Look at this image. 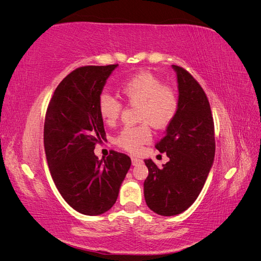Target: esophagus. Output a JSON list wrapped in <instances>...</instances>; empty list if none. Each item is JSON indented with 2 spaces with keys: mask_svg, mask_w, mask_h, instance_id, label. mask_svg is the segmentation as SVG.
<instances>
[{
  "mask_svg": "<svg viewBox=\"0 0 261 261\" xmlns=\"http://www.w3.org/2000/svg\"><path fill=\"white\" fill-rule=\"evenodd\" d=\"M141 163H143V160L139 159V158H135V156L132 158V164L133 165H138V164H141Z\"/></svg>",
  "mask_w": 261,
  "mask_h": 261,
  "instance_id": "34e87169",
  "label": "esophagus"
}]
</instances>
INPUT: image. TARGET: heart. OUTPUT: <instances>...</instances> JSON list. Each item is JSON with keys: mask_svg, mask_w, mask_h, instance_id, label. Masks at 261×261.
<instances>
[{"mask_svg": "<svg viewBox=\"0 0 261 261\" xmlns=\"http://www.w3.org/2000/svg\"><path fill=\"white\" fill-rule=\"evenodd\" d=\"M118 92L130 106H138L137 126L124 127L115 137V143L124 150L137 153L151 138L149 124L156 129H164L174 121L178 111V94L172 87L164 85L160 77L149 72L130 76L118 86ZM123 106L108 93L98 100L99 115L107 125H114L120 118Z\"/></svg>", "mask_w": 261, "mask_h": 261, "instance_id": "1", "label": "heart"}]
</instances>
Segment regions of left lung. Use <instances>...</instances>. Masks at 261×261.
Instances as JSON below:
<instances>
[{"mask_svg": "<svg viewBox=\"0 0 261 261\" xmlns=\"http://www.w3.org/2000/svg\"><path fill=\"white\" fill-rule=\"evenodd\" d=\"M172 66L177 74L178 111L155 144L170 160L161 168L145 160L149 174L144 183L147 206L165 217L179 215L194 203L216 152L215 123L206 93L185 68Z\"/></svg>", "mask_w": 261, "mask_h": 261, "instance_id": "8db88e82", "label": "left lung"}]
</instances>
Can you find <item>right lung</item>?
<instances>
[{"label": "right lung", "mask_w": 261, "mask_h": 261, "mask_svg": "<svg viewBox=\"0 0 261 261\" xmlns=\"http://www.w3.org/2000/svg\"><path fill=\"white\" fill-rule=\"evenodd\" d=\"M117 66H82L55 89L46 109L43 143L51 176L63 198L86 216L107 212L115 203L130 158L112 151L99 160L93 150L106 138L98 100Z\"/></svg>", "instance_id": "1"}]
</instances>
